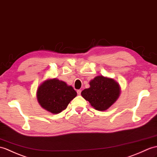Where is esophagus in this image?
Listing matches in <instances>:
<instances>
[{"label":"esophagus","instance_id":"34e87169","mask_svg":"<svg viewBox=\"0 0 157 157\" xmlns=\"http://www.w3.org/2000/svg\"><path fill=\"white\" fill-rule=\"evenodd\" d=\"M81 92H82V90H77V93H78V95H80V94H81Z\"/></svg>","mask_w":157,"mask_h":157}]
</instances>
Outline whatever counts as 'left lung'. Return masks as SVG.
<instances>
[{
    "mask_svg": "<svg viewBox=\"0 0 157 157\" xmlns=\"http://www.w3.org/2000/svg\"><path fill=\"white\" fill-rule=\"evenodd\" d=\"M90 87L81 95L97 110L105 111L114 104L121 93L119 83L113 78L97 75L90 81Z\"/></svg>",
    "mask_w": 157,
    "mask_h": 157,
    "instance_id": "obj_1",
    "label": "left lung"
}]
</instances>
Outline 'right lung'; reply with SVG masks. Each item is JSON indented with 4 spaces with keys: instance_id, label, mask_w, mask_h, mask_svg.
<instances>
[{
    "instance_id": "right-lung-1",
    "label": "right lung",
    "mask_w": 157,
    "mask_h": 157,
    "mask_svg": "<svg viewBox=\"0 0 157 157\" xmlns=\"http://www.w3.org/2000/svg\"><path fill=\"white\" fill-rule=\"evenodd\" d=\"M37 99L39 105L47 112L57 114L67 108L77 96L71 86L57 78H47L39 86Z\"/></svg>"
}]
</instances>
